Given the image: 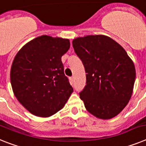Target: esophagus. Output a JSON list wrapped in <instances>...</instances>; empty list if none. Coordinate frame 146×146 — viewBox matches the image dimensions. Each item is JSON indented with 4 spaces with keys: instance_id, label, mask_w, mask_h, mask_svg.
I'll return each mask as SVG.
<instances>
[{
    "instance_id": "34e87169",
    "label": "esophagus",
    "mask_w": 146,
    "mask_h": 146,
    "mask_svg": "<svg viewBox=\"0 0 146 146\" xmlns=\"http://www.w3.org/2000/svg\"><path fill=\"white\" fill-rule=\"evenodd\" d=\"M70 80H71V82H73V81H74V77L72 76L71 78H70Z\"/></svg>"
}]
</instances>
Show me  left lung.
<instances>
[{
  "label": "left lung",
  "mask_w": 146,
  "mask_h": 146,
  "mask_svg": "<svg viewBox=\"0 0 146 146\" xmlns=\"http://www.w3.org/2000/svg\"><path fill=\"white\" fill-rule=\"evenodd\" d=\"M86 72V85L79 93L86 110L103 120L115 117L129 103L136 71L134 62L117 42L105 35L73 40Z\"/></svg>",
  "instance_id": "left-lung-1"
}]
</instances>
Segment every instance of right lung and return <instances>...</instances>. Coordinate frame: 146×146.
Returning <instances> with one entry per match:
<instances>
[{
	"label": "right lung",
	"instance_id": "1",
	"mask_svg": "<svg viewBox=\"0 0 146 146\" xmlns=\"http://www.w3.org/2000/svg\"><path fill=\"white\" fill-rule=\"evenodd\" d=\"M70 45L68 39L42 35L26 43L15 56L10 72L12 90L32 115H54L73 92L62 62Z\"/></svg>",
	"mask_w": 146,
	"mask_h": 146
}]
</instances>
